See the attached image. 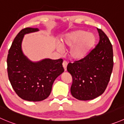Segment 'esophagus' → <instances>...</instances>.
<instances>
[{
	"instance_id": "esophagus-1",
	"label": "esophagus",
	"mask_w": 124,
	"mask_h": 124,
	"mask_svg": "<svg viewBox=\"0 0 124 124\" xmlns=\"http://www.w3.org/2000/svg\"><path fill=\"white\" fill-rule=\"evenodd\" d=\"M67 64H68V63H67V61H63V63H62V65H63V68H64V70H65V71L67 70Z\"/></svg>"
}]
</instances>
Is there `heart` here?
<instances>
[{
    "label": "heart",
    "mask_w": 124,
    "mask_h": 124,
    "mask_svg": "<svg viewBox=\"0 0 124 124\" xmlns=\"http://www.w3.org/2000/svg\"><path fill=\"white\" fill-rule=\"evenodd\" d=\"M94 34L87 33L83 30H76L65 34L61 38V46L70 48L68 54L73 59L84 58L90 53L96 43ZM61 46L58 45L57 50L62 51Z\"/></svg>",
    "instance_id": "1"
}]
</instances>
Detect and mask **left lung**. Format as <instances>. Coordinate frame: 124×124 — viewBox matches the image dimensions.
<instances>
[{
	"instance_id": "1",
	"label": "left lung",
	"mask_w": 124,
	"mask_h": 124,
	"mask_svg": "<svg viewBox=\"0 0 124 124\" xmlns=\"http://www.w3.org/2000/svg\"><path fill=\"white\" fill-rule=\"evenodd\" d=\"M97 30L99 42L96 47L85 57L67 65V71L73 78L71 93L78 100H91L101 95L112 73V45L102 30Z\"/></svg>"
}]
</instances>
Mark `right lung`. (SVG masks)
I'll use <instances>...</instances> for the list:
<instances>
[{
  "mask_svg": "<svg viewBox=\"0 0 124 124\" xmlns=\"http://www.w3.org/2000/svg\"><path fill=\"white\" fill-rule=\"evenodd\" d=\"M38 31L34 28L22 30L14 38L7 57V71L12 87L20 98L28 101L46 99L55 79L64 71L62 59H45L33 62L23 53L24 35Z\"/></svg>",
  "mask_w": 124,
  "mask_h": 124,
  "instance_id": "add662e5",
  "label": "right lung"
}]
</instances>
